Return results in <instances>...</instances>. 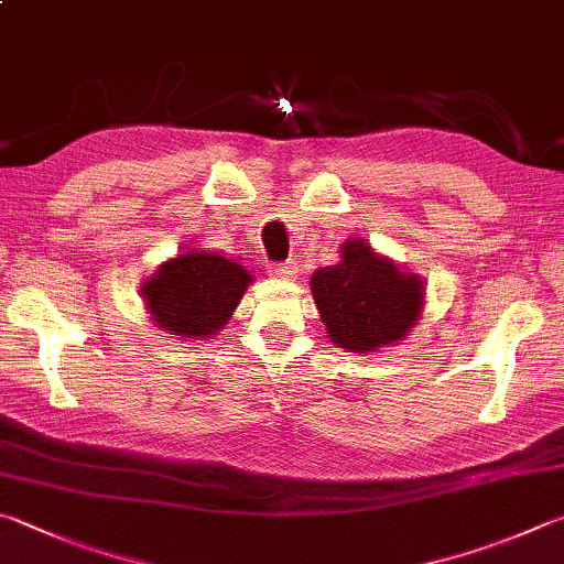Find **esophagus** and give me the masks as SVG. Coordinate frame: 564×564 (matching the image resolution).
I'll use <instances>...</instances> for the list:
<instances>
[{
	"mask_svg": "<svg viewBox=\"0 0 564 564\" xmlns=\"http://www.w3.org/2000/svg\"><path fill=\"white\" fill-rule=\"evenodd\" d=\"M295 273H299V263H295L293 259H289L285 263L273 265V269H271V275H275V279H285V281L295 279Z\"/></svg>",
	"mask_w": 564,
	"mask_h": 564,
	"instance_id": "esophagus-1",
	"label": "esophagus"
}]
</instances>
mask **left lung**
Returning a JSON list of instances; mask_svg holds the SVG:
<instances>
[{"mask_svg":"<svg viewBox=\"0 0 564 564\" xmlns=\"http://www.w3.org/2000/svg\"><path fill=\"white\" fill-rule=\"evenodd\" d=\"M311 291L330 343L357 355L404 340L426 303L422 275L402 271L360 237L343 241L340 261L311 275Z\"/></svg>","mask_w":564,"mask_h":564,"instance_id":"8db88e82","label":"left lung"}]
</instances>
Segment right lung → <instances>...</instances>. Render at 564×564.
Returning a JSON list of instances; mask_svg holds the SVG:
<instances>
[{
    "instance_id": "add662e5",
    "label": "right lung",
    "mask_w": 564,
    "mask_h": 564,
    "mask_svg": "<svg viewBox=\"0 0 564 564\" xmlns=\"http://www.w3.org/2000/svg\"><path fill=\"white\" fill-rule=\"evenodd\" d=\"M251 283V271L231 256L187 247L158 265L140 295L162 333L207 340L231 321Z\"/></svg>"
}]
</instances>
